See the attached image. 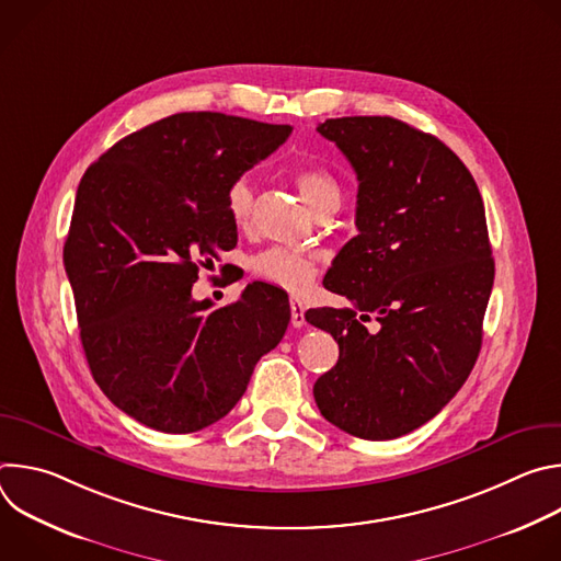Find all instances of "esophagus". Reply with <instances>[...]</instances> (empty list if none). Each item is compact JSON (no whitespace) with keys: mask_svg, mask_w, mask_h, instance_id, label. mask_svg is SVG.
Returning a JSON list of instances; mask_svg holds the SVG:
<instances>
[{"mask_svg":"<svg viewBox=\"0 0 561 561\" xmlns=\"http://www.w3.org/2000/svg\"><path fill=\"white\" fill-rule=\"evenodd\" d=\"M290 324H293V329H301L306 324L304 304L297 297H290Z\"/></svg>","mask_w":561,"mask_h":561,"instance_id":"obj_1","label":"esophagus"}]
</instances>
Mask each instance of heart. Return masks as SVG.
I'll list each match as a JSON object with an SVG mask.
<instances>
[{
  "mask_svg": "<svg viewBox=\"0 0 561 561\" xmlns=\"http://www.w3.org/2000/svg\"><path fill=\"white\" fill-rule=\"evenodd\" d=\"M293 180L301 197L308 202V206L317 215L340 208L342 188L329 171L314 169V167H301L295 171ZM255 204H257V188L249 175L237 178L228 186L226 208L237 228H249L253 224ZM317 264H319V255L312 251L271 247L251 260V271L262 282L297 293L312 284L317 275Z\"/></svg>",
  "mask_w": 561,
  "mask_h": 561,
  "instance_id": "heart-1",
  "label": "heart"
}]
</instances>
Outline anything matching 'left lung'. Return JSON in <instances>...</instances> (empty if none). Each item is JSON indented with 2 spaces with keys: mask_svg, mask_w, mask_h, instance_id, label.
<instances>
[{
  "mask_svg": "<svg viewBox=\"0 0 561 561\" xmlns=\"http://www.w3.org/2000/svg\"><path fill=\"white\" fill-rule=\"evenodd\" d=\"M357 173V234L327 273L355 308L306 319L335 337L337 364L312 386L317 409L362 439L402 437L468 379L495 279L486 213L461 159L394 117L317 126ZM380 327L368 332L369 314Z\"/></svg>",
  "mask_w": 561,
  "mask_h": 561,
  "instance_id": "1",
  "label": "left lung"
}]
</instances>
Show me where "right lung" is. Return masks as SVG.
Here are the masks:
<instances>
[{
	"instance_id": "1",
	"label": "right lung",
	"mask_w": 561,
	"mask_h": 561,
	"mask_svg": "<svg viewBox=\"0 0 561 561\" xmlns=\"http://www.w3.org/2000/svg\"><path fill=\"white\" fill-rule=\"evenodd\" d=\"M293 133L224 113H178L108 148L79 182L64 266L98 386L139 424L195 433L247 392L286 333L279 288L234 304L191 295L199 268L237 244L228 186Z\"/></svg>"
}]
</instances>
